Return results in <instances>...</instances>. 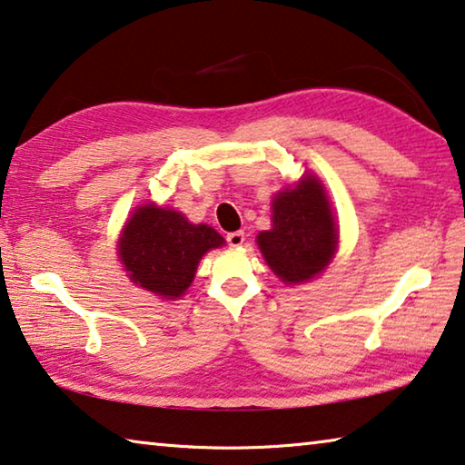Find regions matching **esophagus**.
Wrapping results in <instances>:
<instances>
[{"instance_id": "34e87169", "label": "esophagus", "mask_w": 465, "mask_h": 465, "mask_svg": "<svg viewBox=\"0 0 465 465\" xmlns=\"http://www.w3.org/2000/svg\"><path fill=\"white\" fill-rule=\"evenodd\" d=\"M225 240H227V243H230L232 248H238V246H242L243 240H246V233H243V232H232V233L225 235Z\"/></svg>"}]
</instances>
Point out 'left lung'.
Returning a JSON list of instances; mask_svg holds the SVG:
<instances>
[{
    "mask_svg": "<svg viewBox=\"0 0 465 465\" xmlns=\"http://www.w3.org/2000/svg\"><path fill=\"white\" fill-rule=\"evenodd\" d=\"M266 264L285 282H308L326 269L338 246V227L324 184L303 174L272 199V227L258 233Z\"/></svg>",
    "mask_w": 465,
    "mask_h": 465,
    "instance_id": "8db88e82",
    "label": "left lung"
}]
</instances>
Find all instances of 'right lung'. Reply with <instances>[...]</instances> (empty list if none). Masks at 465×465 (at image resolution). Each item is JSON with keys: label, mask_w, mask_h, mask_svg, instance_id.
Here are the masks:
<instances>
[{"label": "right lung", "mask_w": 465, "mask_h": 465, "mask_svg": "<svg viewBox=\"0 0 465 465\" xmlns=\"http://www.w3.org/2000/svg\"><path fill=\"white\" fill-rule=\"evenodd\" d=\"M225 240L213 227L191 223L174 209L141 204L119 240V258L137 287L162 299H178L191 287L196 266Z\"/></svg>", "instance_id": "obj_1"}]
</instances>
